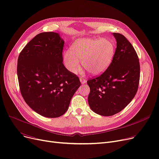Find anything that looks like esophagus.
<instances>
[{
  "label": "esophagus",
  "instance_id": "obj_1",
  "mask_svg": "<svg viewBox=\"0 0 159 159\" xmlns=\"http://www.w3.org/2000/svg\"><path fill=\"white\" fill-rule=\"evenodd\" d=\"M80 82L82 84H85L86 82V79L83 78V77H80Z\"/></svg>",
  "mask_w": 159,
  "mask_h": 159
}]
</instances>
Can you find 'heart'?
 <instances>
[{
    "mask_svg": "<svg viewBox=\"0 0 159 159\" xmlns=\"http://www.w3.org/2000/svg\"><path fill=\"white\" fill-rule=\"evenodd\" d=\"M114 52V45L108 39H80L71 45L70 51L64 53V61L66 68L71 73L79 71L80 60L88 72L98 75L110 65Z\"/></svg>",
    "mask_w": 159,
    "mask_h": 159,
    "instance_id": "obj_1",
    "label": "heart"
}]
</instances>
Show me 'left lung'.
<instances>
[{
    "label": "left lung",
    "instance_id": "8db88e82",
    "mask_svg": "<svg viewBox=\"0 0 159 159\" xmlns=\"http://www.w3.org/2000/svg\"><path fill=\"white\" fill-rule=\"evenodd\" d=\"M113 34L117 47L112 62L101 75L87 81L89 107L104 116L125 108L134 98L140 81L139 59L133 46L121 34Z\"/></svg>",
    "mask_w": 159,
    "mask_h": 159
}]
</instances>
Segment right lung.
Returning a JSON list of instances; mask_svg holds the SVG:
<instances>
[{
    "label": "right lung",
    "mask_w": 159,
    "mask_h": 159,
    "mask_svg": "<svg viewBox=\"0 0 159 159\" xmlns=\"http://www.w3.org/2000/svg\"><path fill=\"white\" fill-rule=\"evenodd\" d=\"M64 41L53 32L36 35L20 51L17 77L25 101L38 114L58 118L67 110L79 78L64 66Z\"/></svg>",
    "instance_id": "1"
}]
</instances>
